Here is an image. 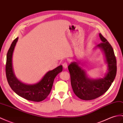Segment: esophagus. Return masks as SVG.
I'll list each match as a JSON object with an SVG mask.
<instances>
[{
  "mask_svg": "<svg viewBox=\"0 0 123 123\" xmlns=\"http://www.w3.org/2000/svg\"><path fill=\"white\" fill-rule=\"evenodd\" d=\"M63 67L64 68V69H66L68 67V63L65 62L63 64Z\"/></svg>",
  "mask_w": 123,
  "mask_h": 123,
  "instance_id": "obj_1",
  "label": "esophagus"
}]
</instances>
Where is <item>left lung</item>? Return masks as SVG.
I'll return each instance as SVG.
<instances>
[{
    "instance_id": "left-lung-1",
    "label": "left lung",
    "mask_w": 123,
    "mask_h": 123,
    "mask_svg": "<svg viewBox=\"0 0 123 123\" xmlns=\"http://www.w3.org/2000/svg\"><path fill=\"white\" fill-rule=\"evenodd\" d=\"M99 36L102 42L95 48H100L102 50L107 65V71L103 78H88L85 71L79 65L81 63L80 62H71L68 66L73 92L83 100H92L102 95L111 86L116 75V60L113 49L101 33H99Z\"/></svg>"
}]
</instances>
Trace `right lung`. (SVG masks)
<instances>
[{"mask_svg":"<svg viewBox=\"0 0 123 123\" xmlns=\"http://www.w3.org/2000/svg\"><path fill=\"white\" fill-rule=\"evenodd\" d=\"M18 37L11 43L7 55L6 73L8 82L14 92L22 98L33 102H41L47 98L53 86L56 76L62 71V65L48 71L40 81L33 84H27L17 78L12 66V55Z\"/></svg>","mask_w":123,"mask_h":123,"instance_id":"right-lung-1","label":"right lung"}]
</instances>
